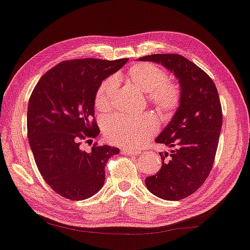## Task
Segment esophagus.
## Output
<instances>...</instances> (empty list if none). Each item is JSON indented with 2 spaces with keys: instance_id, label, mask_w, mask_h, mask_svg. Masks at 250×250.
<instances>
[{
  "instance_id": "obj_1",
  "label": "esophagus",
  "mask_w": 250,
  "mask_h": 250,
  "mask_svg": "<svg viewBox=\"0 0 250 250\" xmlns=\"http://www.w3.org/2000/svg\"><path fill=\"white\" fill-rule=\"evenodd\" d=\"M121 153L125 155H130V156H138L141 154V151L139 150H134V149H130V148H122Z\"/></svg>"
}]
</instances>
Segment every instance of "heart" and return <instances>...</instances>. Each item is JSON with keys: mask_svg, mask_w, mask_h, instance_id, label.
I'll list each match as a JSON object with an SVG mask.
<instances>
[{"mask_svg": "<svg viewBox=\"0 0 250 250\" xmlns=\"http://www.w3.org/2000/svg\"><path fill=\"white\" fill-rule=\"evenodd\" d=\"M125 81L136 90L147 94V100L156 108L170 112L178 106L180 93L178 87L167 82V73L154 63L143 62L131 67L125 76ZM117 90L115 77L107 78L101 83L95 94L97 109L106 110L111 106ZM157 130L154 117L143 116L133 118L117 115L106 119L104 133L114 144L136 147L144 144Z\"/></svg>", "mask_w": 250, "mask_h": 250, "instance_id": "1", "label": "heart"}]
</instances>
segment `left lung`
I'll return each instance as SVG.
<instances>
[{
  "instance_id": "8db88e82",
  "label": "left lung",
  "mask_w": 250,
  "mask_h": 250,
  "mask_svg": "<svg viewBox=\"0 0 250 250\" xmlns=\"http://www.w3.org/2000/svg\"><path fill=\"white\" fill-rule=\"evenodd\" d=\"M139 61L159 63L179 81L178 109L155 140L171 149L159 153L163 167L145 184L159 198L183 199L202 187L212 168L222 126L217 87L206 72L179 54H153Z\"/></svg>"
}]
</instances>
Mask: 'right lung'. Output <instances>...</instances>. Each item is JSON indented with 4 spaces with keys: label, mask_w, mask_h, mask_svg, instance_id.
Returning a JSON list of instances; mask_svg holds the SVG:
<instances>
[{
    "label": "right lung",
    "mask_w": 250,
    "mask_h": 250,
    "mask_svg": "<svg viewBox=\"0 0 250 250\" xmlns=\"http://www.w3.org/2000/svg\"><path fill=\"white\" fill-rule=\"evenodd\" d=\"M128 61L62 62L44 73L32 91L27 111L29 144L44 181L62 197L83 200L95 195L104 185L107 161L119 154V148L96 144L86 153L80 141L99 135L92 119L96 91Z\"/></svg>",
    "instance_id": "obj_1"
}]
</instances>
